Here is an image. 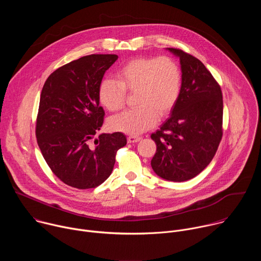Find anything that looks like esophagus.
Segmentation results:
<instances>
[{
  "mask_svg": "<svg viewBox=\"0 0 261 261\" xmlns=\"http://www.w3.org/2000/svg\"><path fill=\"white\" fill-rule=\"evenodd\" d=\"M140 139H141V137H140V136L130 135V136L128 137V142H129V143H133V142H137V141H139Z\"/></svg>",
  "mask_w": 261,
  "mask_h": 261,
  "instance_id": "esophagus-1",
  "label": "esophagus"
}]
</instances>
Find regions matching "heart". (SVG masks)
<instances>
[{
	"label": "heart",
	"mask_w": 261,
	"mask_h": 261,
	"mask_svg": "<svg viewBox=\"0 0 261 261\" xmlns=\"http://www.w3.org/2000/svg\"><path fill=\"white\" fill-rule=\"evenodd\" d=\"M178 65L168 57L137 58L129 61L116 74V81H103L98 90L100 103L111 113L125 106L126 92L136 93L137 108L111 118L113 131L136 135L156 125L159 116L172 109L180 92Z\"/></svg>",
	"instance_id": "obj_1"
}]
</instances>
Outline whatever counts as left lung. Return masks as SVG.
I'll return each instance as SVG.
<instances>
[{"label": "left lung", "instance_id": "left-lung-1", "mask_svg": "<svg viewBox=\"0 0 261 261\" xmlns=\"http://www.w3.org/2000/svg\"><path fill=\"white\" fill-rule=\"evenodd\" d=\"M179 58L181 86L170 117L151 135L157 151L151 165L155 173L171 181L199 174L213 160L223 130V99L219 84L195 57L167 48Z\"/></svg>", "mask_w": 261, "mask_h": 261}]
</instances>
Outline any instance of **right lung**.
I'll list each match as a JSON object with an SVG mask.
<instances>
[{
  "label": "right lung",
  "mask_w": 261,
  "mask_h": 261,
  "mask_svg": "<svg viewBox=\"0 0 261 261\" xmlns=\"http://www.w3.org/2000/svg\"><path fill=\"white\" fill-rule=\"evenodd\" d=\"M117 55H90L72 61L46 80L36 123L37 142L51 171L66 185L91 189L111 173L119 148L127 143L121 132L102 133L104 110L99 86Z\"/></svg>",
  "instance_id": "obj_1"
}]
</instances>
